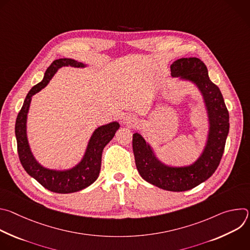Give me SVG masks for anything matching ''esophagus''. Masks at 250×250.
<instances>
[{"instance_id":"obj_1","label":"esophagus","mask_w":250,"mask_h":250,"mask_svg":"<svg viewBox=\"0 0 250 250\" xmlns=\"http://www.w3.org/2000/svg\"><path fill=\"white\" fill-rule=\"evenodd\" d=\"M124 123L126 125H133L134 124V119L131 117H125L124 118Z\"/></svg>"}]
</instances>
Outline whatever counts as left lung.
Segmentation results:
<instances>
[{
    "label": "left lung",
    "instance_id": "8db88e82",
    "mask_svg": "<svg viewBox=\"0 0 250 250\" xmlns=\"http://www.w3.org/2000/svg\"><path fill=\"white\" fill-rule=\"evenodd\" d=\"M170 70L172 77L193 83L202 94L208 121L206 146L199 158L185 166L163 163L138 132L132 135V149L138 173L146 182L166 191L183 192L205 182L217 170L229 130V115L219 87L209 80L201 59L180 58Z\"/></svg>",
    "mask_w": 250,
    "mask_h": 250
}]
</instances>
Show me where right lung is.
I'll list each match as a JSON object with an SVG mask.
<instances>
[{
	"label": "right lung",
	"mask_w": 250,
	"mask_h": 250,
	"mask_svg": "<svg viewBox=\"0 0 250 250\" xmlns=\"http://www.w3.org/2000/svg\"><path fill=\"white\" fill-rule=\"evenodd\" d=\"M64 66L84 68L85 64L74 59L61 58L54 60L47 68L42 82L33 86L23 102L16 121V137L18 153L21 163L26 173L34 178L45 189L58 193L68 194L81 191L92 185L99 177L104 147L109 144L120 128L118 122H112L101 125L91 135L86 151L81 161L74 167L65 170L49 169L42 166L33 156L27 139L26 122L31 98L43 89L52 79L57 70Z\"/></svg>",
	"instance_id": "1"
}]
</instances>
